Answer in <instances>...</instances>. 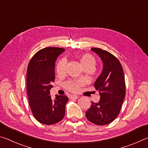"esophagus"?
I'll return each mask as SVG.
<instances>
[{
    "label": "esophagus",
    "mask_w": 148,
    "mask_h": 148,
    "mask_svg": "<svg viewBox=\"0 0 148 148\" xmlns=\"http://www.w3.org/2000/svg\"><path fill=\"white\" fill-rule=\"evenodd\" d=\"M79 97L76 95H71V96H70V98L71 99H77Z\"/></svg>",
    "instance_id": "esophagus-1"
}]
</instances>
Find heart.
Masks as SVG:
<instances>
[{
  "mask_svg": "<svg viewBox=\"0 0 148 148\" xmlns=\"http://www.w3.org/2000/svg\"><path fill=\"white\" fill-rule=\"evenodd\" d=\"M80 62H81V66L84 67H90L94 69L96 64V60L92 55L90 54H83L80 58ZM66 68V61L65 60L62 59L58 62L56 67V71L58 74L61 75L64 73ZM81 85V83L80 82H68L65 84V88L67 90L75 92L80 89V86Z\"/></svg>",
  "mask_w": 148,
  "mask_h": 148,
  "instance_id": "obj_1",
  "label": "heart"
}]
</instances>
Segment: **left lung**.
Segmentation results:
<instances>
[{
	"instance_id": "1",
	"label": "left lung",
	"mask_w": 148,
	"mask_h": 148,
	"mask_svg": "<svg viewBox=\"0 0 148 148\" xmlns=\"http://www.w3.org/2000/svg\"><path fill=\"white\" fill-rule=\"evenodd\" d=\"M103 62V70L94 83L99 92V102H91L86 111L89 121L97 125H106L115 119L120 112L125 97L124 72L120 62L115 56L101 48L91 49Z\"/></svg>"
}]
</instances>
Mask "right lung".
<instances>
[{
	"mask_svg": "<svg viewBox=\"0 0 148 148\" xmlns=\"http://www.w3.org/2000/svg\"><path fill=\"white\" fill-rule=\"evenodd\" d=\"M64 48L47 47L31 58L27 70V92L30 108L35 118L45 125L60 122L65 115L66 96H56L52 100L50 90L55 79V62Z\"/></svg>",
	"mask_w": 148,
	"mask_h": 148,
	"instance_id": "1",
	"label": "right lung"
}]
</instances>
